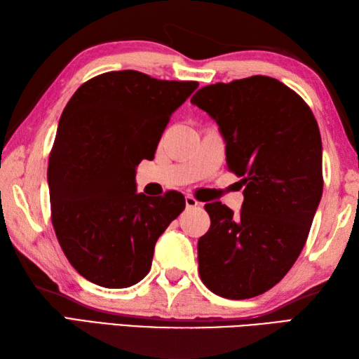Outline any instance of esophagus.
Listing matches in <instances>:
<instances>
[{"label": "esophagus", "mask_w": 359, "mask_h": 359, "mask_svg": "<svg viewBox=\"0 0 359 359\" xmlns=\"http://www.w3.org/2000/svg\"><path fill=\"white\" fill-rule=\"evenodd\" d=\"M185 203H187V208H196V207H201V202L196 199L193 196H187L185 197Z\"/></svg>", "instance_id": "1"}]
</instances>
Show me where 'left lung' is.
I'll list each match as a JSON object with an SVG mask.
<instances>
[{
	"instance_id": "left-lung-1",
	"label": "left lung",
	"mask_w": 359,
	"mask_h": 359,
	"mask_svg": "<svg viewBox=\"0 0 359 359\" xmlns=\"http://www.w3.org/2000/svg\"><path fill=\"white\" fill-rule=\"evenodd\" d=\"M191 103L216 120L228 170L245 187L238 216L205 205L201 279L219 296L248 299L276 285L306 245L323 196L321 134L301 95L265 75L203 86Z\"/></svg>"
}]
</instances>
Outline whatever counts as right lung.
Returning a JSON list of instances; mask_svg holds the SVG:
<instances>
[{"label":"right lung","instance_id":"add662e5","mask_svg":"<svg viewBox=\"0 0 359 359\" xmlns=\"http://www.w3.org/2000/svg\"><path fill=\"white\" fill-rule=\"evenodd\" d=\"M197 86L112 71L83 83L67 102L49 156L50 219L67 261L94 284L142 280L158 236L184 211L177 191L137 194L135 166L154 158L172 112Z\"/></svg>","mask_w":359,"mask_h":359}]
</instances>
